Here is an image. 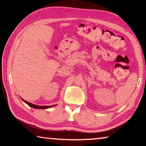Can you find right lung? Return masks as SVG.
Returning a JSON list of instances; mask_svg holds the SVG:
<instances>
[{
    "label": "right lung",
    "mask_w": 146,
    "mask_h": 146,
    "mask_svg": "<svg viewBox=\"0 0 146 146\" xmlns=\"http://www.w3.org/2000/svg\"><path fill=\"white\" fill-rule=\"evenodd\" d=\"M21 99L23 100L26 104H28L29 106H30V107L35 108V109H48V108L53 107V106H56V105H54V106H37V105H35V104H31V103H29L28 102H27V101L23 100L22 98H21Z\"/></svg>",
    "instance_id": "right-lung-1"
}]
</instances>
